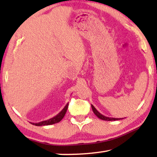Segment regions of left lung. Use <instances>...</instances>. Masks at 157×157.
I'll list each match as a JSON object with an SVG mask.
<instances>
[{
    "instance_id": "8db88e82",
    "label": "left lung",
    "mask_w": 157,
    "mask_h": 157,
    "mask_svg": "<svg viewBox=\"0 0 157 157\" xmlns=\"http://www.w3.org/2000/svg\"><path fill=\"white\" fill-rule=\"evenodd\" d=\"M91 108H92V110H93V111H94V114H95L98 118H99L100 119L104 120V121H116V120L121 119H118V118H111V117H105V116H104L101 113L98 112V111L96 110V109L95 108V107H94L92 104H91Z\"/></svg>"
}]
</instances>
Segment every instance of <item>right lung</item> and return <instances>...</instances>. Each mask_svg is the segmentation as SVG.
<instances>
[{
	"label": "right lung",
	"mask_w": 157,
	"mask_h": 157,
	"mask_svg": "<svg viewBox=\"0 0 157 157\" xmlns=\"http://www.w3.org/2000/svg\"><path fill=\"white\" fill-rule=\"evenodd\" d=\"M68 106V103L66 105L65 107H64V108L62 109V110L60 111V112L58 113L56 116H55V117H53V118H51V119H49L48 120H45V121H40V122H38V123H32V122H30V123H31V124H33V125L38 126L51 125V124H56V123H58V122L61 121L62 119L64 117V116H65L66 113V111H67Z\"/></svg>",
	"instance_id": "obj_1"
}]
</instances>
